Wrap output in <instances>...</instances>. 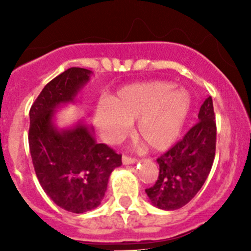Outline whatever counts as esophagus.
<instances>
[{"label": "esophagus", "mask_w": 251, "mask_h": 251, "mask_svg": "<svg viewBox=\"0 0 251 251\" xmlns=\"http://www.w3.org/2000/svg\"><path fill=\"white\" fill-rule=\"evenodd\" d=\"M123 163L125 164V165H130V164L137 163V159L132 158V156H128V155H123Z\"/></svg>", "instance_id": "34e87169"}]
</instances>
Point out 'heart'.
Returning <instances> with one entry per match:
<instances>
[{"instance_id":"heart-1","label":"heart","mask_w":251,"mask_h":251,"mask_svg":"<svg viewBox=\"0 0 251 251\" xmlns=\"http://www.w3.org/2000/svg\"><path fill=\"white\" fill-rule=\"evenodd\" d=\"M192 107L187 90L168 81L126 86L96 110V124L108 142H118L137 121L136 136L149 149L164 151L176 141Z\"/></svg>"}]
</instances>
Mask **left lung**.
I'll return each instance as SVG.
<instances>
[{
    "mask_svg": "<svg viewBox=\"0 0 251 251\" xmlns=\"http://www.w3.org/2000/svg\"><path fill=\"white\" fill-rule=\"evenodd\" d=\"M199 121L161 154L155 184L146 189L151 204L163 210L184 206L201 191L211 170L216 151V123L212 98L207 97L198 114Z\"/></svg>",
    "mask_w": 251,
    "mask_h": 251,
    "instance_id": "1",
    "label": "left lung"
}]
</instances>
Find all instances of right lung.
<instances>
[{
	"mask_svg": "<svg viewBox=\"0 0 251 251\" xmlns=\"http://www.w3.org/2000/svg\"><path fill=\"white\" fill-rule=\"evenodd\" d=\"M91 74L83 68L65 70L45 86L29 113V148L37 179L58 206L74 214L100 204L111 171L123 164L121 154L97 143L86 124L59 130L53 123L55 109L74 102Z\"/></svg>",
	"mask_w": 251,
	"mask_h": 251,
	"instance_id": "obj_1",
	"label": "right lung"
}]
</instances>
